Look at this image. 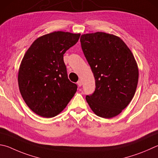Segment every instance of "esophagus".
<instances>
[{"instance_id":"1","label":"esophagus","mask_w":158,"mask_h":158,"mask_svg":"<svg viewBox=\"0 0 158 158\" xmlns=\"http://www.w3.org/2000/svg\"><path fill=\"white\" fill-rule=\"evenodd\" d=\"M77 85H78L79 87H81V85H82V82H81V80H79V81H77Z\"/></svg>"}]
</instances>
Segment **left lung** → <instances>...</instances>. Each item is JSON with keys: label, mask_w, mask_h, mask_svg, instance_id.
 <instances>
[{"label": "left lung", "mask_w": 158, "mask_h": 158, "mask_svg": "<svg viewBox=\"0 0 158 158\" xmlns=\"http://www.w3.org/2000/svg\"><path fill=\"white\" fill-rule=\"evenodd\" d=\"M81 48L95 79V90L85 99L94 114L109 119L121 113L133 98L139 71L133 53L113 34H82Z\"/></svg>", "instance_id": "left-lung-1"}]
</instances>
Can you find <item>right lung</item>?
<instances>
[{
    "instance_id": "1",
    "label": "right lung",
    "mask_w": 158,
    "mask_h": 158,
    "mask_svg": "<svg viewBox=\"0 0 158 158\" xmlns=\"http://www.w3.org/2000/svg\"><path fill=\"white\" fill-rule=\"evenodd\" d=\"M80 34L58 31L36 39L20 65L18 82L23 99L34 113L50 118L66 107L77 90L68 78L64 54Z\"/></svg>"
}]
</instances>
